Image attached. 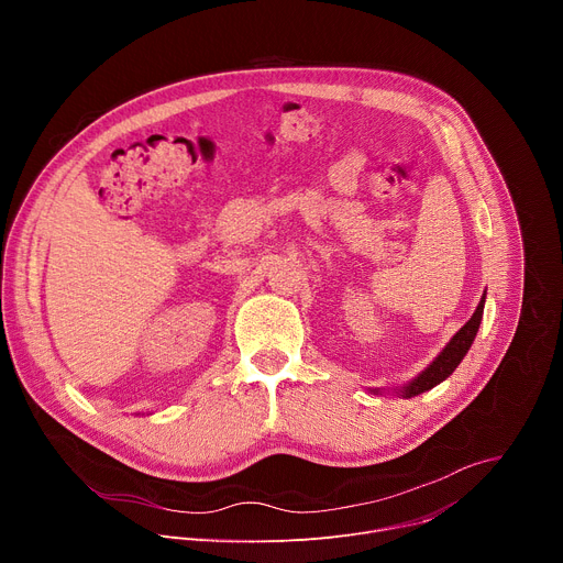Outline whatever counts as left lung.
<instances>
[{"instance_id":"1","label":"left lung","mask_w":563,"mask_h":563,"mask_svg":"<svg viewBox=\"0 0 563 563\" xmlns=\"http://www.w3.org/2000/svg\"><path fill=\"white\" fill-rule=\"evenodd\" d=\"M484 305H486V294L481 296V300H478V305H476L472 318H470L467 323L450 339V343L439 352V356H437L421 374H417L410 383H406L404 387H396V389H391V391L398 394V396H404V398H412V396H419V394H423V391L437 387L439 383H443V380L459 367V363L463 361V356H465L467 350L472 347L474 336H476L478 325H481V318H484ZM369 391L380 394L378 387H374V389H369Z\"/></svg>"}]
</instances>
